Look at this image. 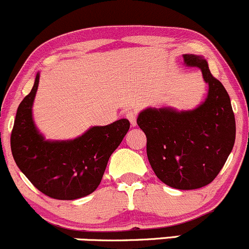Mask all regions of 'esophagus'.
<instances>
[{"instance_id": "obj_1", "label": "esophagus", "mask_w": 249, "mask_h": 249, "mask_svg": "<svg viewBox=\"0 0 249 249\" xmlns=\"http://www.w3.org/2000/svg\"><path fill=\"white\" fill-rule=\"evenodd\" d=\"M125 117L129 119V122L131 123L132 126H136V125H137V113H136L135 111H127L126 113H125Z\"/></svg>"}]
</instances>
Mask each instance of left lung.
<instances>
[{"label": "left lung", "instance_id": "left-lung-1", "mask_svg": "<svg viewBox=\"0 0 249 249\" xmlns=\"http://www.w3.org/2000/svg\"><path fill=\"white\" fill-rule=\"evenodd\" d=\"M184 64L198 67L208 84L206 100L189 111L146 108L138 126L146 136V154L156 176L175 189L193 190L214 181L235 142V117L223 85L200 55L184 54Z\"/></svg>", "mask_w": 249, "mask_h": 249}]
</instances>
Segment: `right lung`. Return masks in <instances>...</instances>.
Masks as SVG:
<instances>
[{
    "label": "right lung",
    "instance_id": "1",
    "mask_svg": "<svg viewBox=\"0 0 249 249\" xmlns=\"http://www.w3.org/2000/svg\"><path fill=\"white\" fill-rule=\"evenodd\" d=\"M40 73L31 93L18 105L10 137L16 165L41 193L56 200H76L97 189L108 158L130 129L127 119L93 126L72 141H46L33 120V103Z\"/></svg>",
    "mask_w": 249,
    "mask_h": 249
}]
</instances>
